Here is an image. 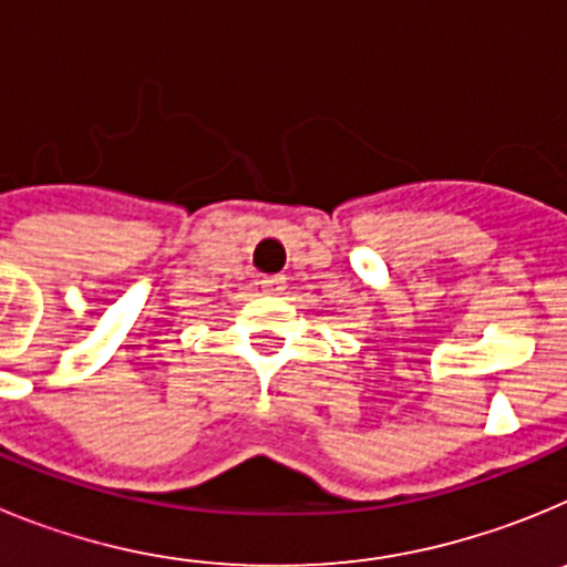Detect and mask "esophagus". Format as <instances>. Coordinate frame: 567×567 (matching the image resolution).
I'll return each instance as SVG.
<instances>
[{
  "mask_svg": "<svg viewBox=\"0 0 567 567\" xmlns=\"http://www.w3.org/2000/svg\"><path fill=\"white\" fill-rule=\"evenodd\" d=\"M280 284H284V278H280V275H264V278H260V287L267 289V292L280 289Z\"/></svg>",
  "mask_w": 567,
  "mask_h": 567,
  "instance_id": "obj_1",
  "label": "esophagus"
}]
</instances>
